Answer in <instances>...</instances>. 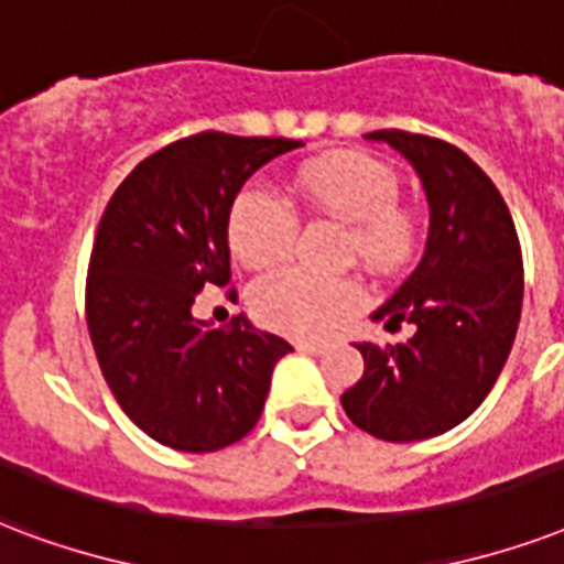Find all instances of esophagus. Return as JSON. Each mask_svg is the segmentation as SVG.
<instances>
[{"label":"esophagus","instance_id":"esophagus-1","mask_svg":"<svg viewBox=\"0 0 564 564\" xmlns=\"http://www.w3.org/2000/svg\"><path fill=\"white\" fill-rule=\"evenodd\" d=\"M295 349L307 351V355H325L328 346H325V343H313V339H299V343H295Z\"/></svg>","mask_w":564,"mask_h":564}]
</instances>
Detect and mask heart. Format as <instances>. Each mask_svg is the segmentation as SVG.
<instances>
[{
	"label": "heart",
	"instance_id": "heart-1",
	"mask_svg": "<svg viewBox=\"0 0 564 564\" xmlns=\"http://www.w3.org/2000/svg\"><path fill=\"white\" fill-rule=\"evenodd\" d=\"M301 204L351 225V251L372 269H393L414 245V221L399 209V177L381 159L339 150L307 162L292 180ZM299 218L281 197L251 186L239 192L227 218V242L251 269H278L295 251ZM253 311L274 330L322 337L358 311L364 292L355 281H325L307 272H281L257 283Z\"/></svg>",
	"mask_w": 564,
	"mask_h": 564
}]
</instances>
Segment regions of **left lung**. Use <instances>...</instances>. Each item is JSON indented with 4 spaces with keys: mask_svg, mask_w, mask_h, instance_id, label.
I'll return each mask as SVG.
<instances>
[{
    "mask_svg": "<svg viewBox=\"0 0 564 564\" xmlns=\"http://www.w3.org/2000/svg\"><path fill=\"white\" fill-rule=\"evenodd\" d=\"M414 165L429 200L423 260L372 319L414 337L378 349L355 343L364 376L343 393L358 429L411 444L464 423L491 393L518 334L523 301L521 242L509 206L467 153L402 129L367 132Z\"/></svg>",
    "mask_w": 564,
    "mask_h": 564,
    "instance_id": "8db88e82",
    "label": "left lung"
}]
</instances>
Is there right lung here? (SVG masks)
Listing matches in <instances>:
<instances>
[{
  "label": "right lung",
  "mask_w": 564,
  "mask_h": 564,
  "mask_svg": "<svg viewBox=\"0 0 564 564\" xmlns=\"http://www.w3.org/2000/svg\"><path fill=\"white\" fill-rule=\"evenodd\" d=\"M292 139L197 132L135 165L97 227L85 313L102 378L141 432L180 453L242 441L263 414L286 339L245 316L195 319L197 292L227 286V218L253 171Z\"/></svg>",
  "instance_id": "obj_1"
}]
</instances>
